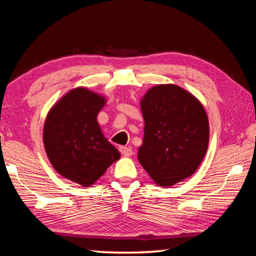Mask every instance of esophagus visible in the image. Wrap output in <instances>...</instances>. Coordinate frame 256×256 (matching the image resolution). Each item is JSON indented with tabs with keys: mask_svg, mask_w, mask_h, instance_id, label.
<instances>
[{
	"mask_svg": "<svg viewBox=\"0 0 256 256\" xmlns=\"http://www.w3.org/2000/svg\"><path fill=\"white\" fill-rule=\"evenodd\" d=\"M120 151L122 152V154L126 156V157H130V156H132V149L131 148H128V146H120Z\"/></svg>",
	"mask_w": 256,
	"mask_h": 256,
	"instance_id": "obj_1",
	"label": "esophagus"
}]
</instances>
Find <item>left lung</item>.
<instances>
[{
  "instance_id": "left-lung-1",
  "label": "left lung",
  "mask_w": 256,
  "mask_h": 256,
  "mask_svg": "<svg viewBox=\"0 0 256 256\" xmlns=\"http://www.w3.org/2000/svg\"><path fill=\"white\" fill-rule=\"evenodd\" d=\"M144 136L138 159L159 186L193 175L209 144V120L202 104L176 84H158L141 99Z\"/></svg>"
}]
</instances>
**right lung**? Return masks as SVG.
Here are the masks:
<instances>
[{"label": "right lung", "instance_id": "1", "mask_svg": "<svg viewBox=\"0 0 256 256\" xmlns=\"http://www.w3.org/2000/svg\"><path fill=\"white\" fill-rule=\"evenodd\" d=\"M105 104V97L79 86L64 94L45 120L42 138L52 166L84 188L97 182L120 157L97 122Z\"/></svg>", "mask_w": 256, "mask_h": 256}]
</instances>
